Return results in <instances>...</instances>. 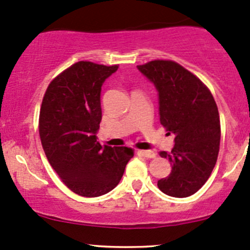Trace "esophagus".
<instances>
[{
  "label": "esophagus",
  "instance_id": "esophagus-1",
  "mask_svg": "<svg viewBox=\"0 0 250 250\" xmlns=\"http://www.w3.org/2000/svg\"><path fill=\"white\" fill-rule=\"evenodd\" d=\"M139 154H141L142 156L147 157V158L156 157V152H155L154 150H141V151H139Z\"/></svg>",
  "mask_w": 250,
  "mask_h": 250
}]
</instances>
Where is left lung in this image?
I'll list each match as a JSON object with an SVG mask.
<instances>
[{"label":"left lung","mask_w":250,"mask_h":250,"mask_svg":"<svg viewBox=\"0 0 250 250\" xmlns=\"http://www.w3.org/2000/svg\"><path fill=\"white\" fill-rule=\"evenodd\" d=\"M158 93L160 122L173 133L174 147L161 151L171 171L157 181L167 195L186 198L198 192L217 162L221 122L216 101L197 76L173 61H151L137 66Z\"/></svg>","instance_id":"1"}]
</instances>
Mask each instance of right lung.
<instances>
[{
  "label": "right lung",
  "mask_w": 250,
  "mask_h": 250,
  "mask_svg": "<svg viewBox=\"0 0 250 250\" xmlns=\"http://www.w3.org/2000/svg\"><path fill=\"white\" fill-rule=\"evenodd\" d=\"M118 70L77 62L47 87L39 117V135L51 167L69 189L82 197H100L123 178L133 156L126 146H101V87Z\"/></svg>",
  "instance_id": "1"
}]
</instances>
